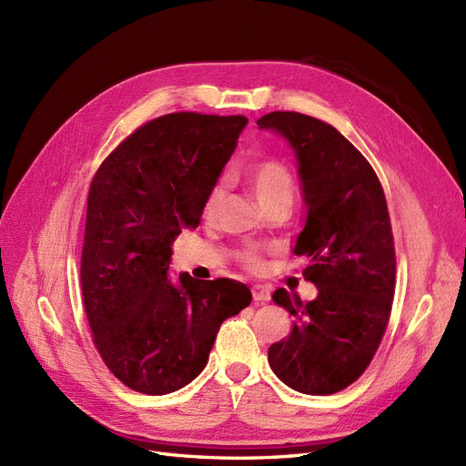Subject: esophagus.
<instances>
[{
  "label": "esophagus",
  "mask_w": 466,
  "mask_h": 466,
  "mask_svg": "<svg viewBox=\"0 0 466 466\" xmlns=\"http://www.w3.org/2000/svg\"><path fill=\"white\" fill-rule=\"evenodd\" d=\"M250 289H252V299H255V303H266V301H270V289H268L266 286L255 284Z\"/></svg>",
  "instance_id": "34e87169"
}]
</instances>
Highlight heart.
I'll list each match as a JSON object with an SVG mask.
<instances>
[{"label":"heart","mask_w":466,"mask_h":466,"mask_svg":"<svg viewBox=\"0 0 466 466\" xmlns=\"http://www.w3.org/2000/svg\"><path fill=\"white\" fill-rule=\"evenodd\" d=\"M247 182L260 206L274 198H291L293 194V178H291L289 168L276 159H264L248 167ZM219 194H221L219 188H216L209 194L208 204H206V214H211V211H214L219 200ZM243 262L248 268H258L260 252L257 248H247L243 252Z\"/></svg>","instance_id":"heart-1"}]
</instances>
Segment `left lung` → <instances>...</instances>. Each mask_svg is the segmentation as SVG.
Returning <instances> with one entry per match:
<instances>
[{
    "label": "left lung",
    "mask_w": 466,
    "mask_h": 466,
    "mask_svg": "<svg viewBox=\"0 0 466 466\" xmlns=\"http://www.w3.org/2000/svg\"><path fill=\"white\" fill-rule=\"evenodd\" d=\"M260 130L293 149L305 223L293 255L305 257L313 301L279 288L272 299L293 317L289 336L268 348L276 377L303 394H332L365 371L385 334L394 295V245L383 188L363 155L330 124L270 112Z\"/></svg>",
    "instance_id": "left-lung-1"
}]
</instances>
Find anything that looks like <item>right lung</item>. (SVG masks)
<instances>
[{"label": "right lung", "mask_w": 466, "mask_h": 466, "mask_svg": "<svg viewBox=\"0 0 466 466\" xmlns=\"http://www.w3.org/2000/svg\"><path fill=\"white\" fill-rule=\"evenodd\" d=\"M248 120L175 112L137 128L98 168L87 198L81 288L93 340L126 387L167 394L202 373L241 281L168 278L173 243L196 229Z\"/></svg>", "instance_id": "obj_1"}]
</instances>
